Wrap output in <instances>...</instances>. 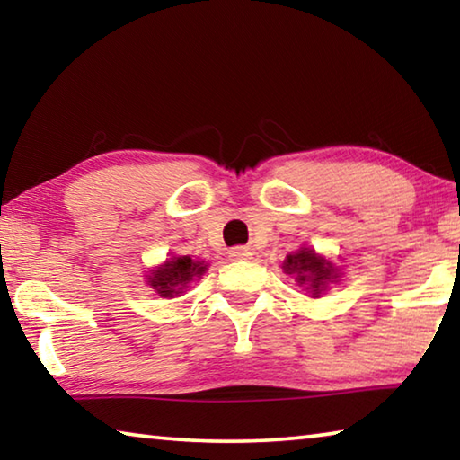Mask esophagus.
I'll list each match as a JSON object with an SVG mask.
<instances>
[{
    "instance_id": "1",
    "label": "esophagus",
    "mask_w": 460,
    "mask_h": 460,
    "mask_svg": "<svg viewBox=\"0 0 460 460\" xmlns=\"http://www.w3.org/2000/svg\"><path fill=\"white\" fill-rule=\"evenodd\" d=\"M229 258L231 260H237V261L249 260V258H252V252H249L247 247H233L231 252H229Z\"/></svg>"
}]
</instances>
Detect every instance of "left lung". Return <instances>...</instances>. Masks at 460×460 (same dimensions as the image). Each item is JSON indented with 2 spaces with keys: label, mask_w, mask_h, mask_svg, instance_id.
I'll return each instance as SVG.
<instances>
[{
  "label": "left lung",
  "mask_w": 460,
  "mask_h": 460,
  "mask_svg": "<svg viewBox=\"0 0 460 460\" xmlns=\"http://www.w3.org/2000/svg\"><path fill=\"white\" fill-rule=\"evenodd\" d=\"M282 270L284 274L294 278L302 290L308 292L310 298H321V294L329 290L331 284H339L342 278L341 268L324 255L316 253L313 247H300L298 252L286 255Z\"/></svg>",
  "instance_id": "1"
}]
</instances>
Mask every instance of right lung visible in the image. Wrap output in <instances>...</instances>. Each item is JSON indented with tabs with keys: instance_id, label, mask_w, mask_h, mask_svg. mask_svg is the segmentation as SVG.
Returning <instances> with one entry per match:
<instances>
[{
	"instance_id": "1",
	"label": "right lung",
	"mask_w": 460,
	"mask_h": 460,
	"mask_svg": "<svg viewBox=\"0 0 460 460\" xmlns=\"http://www.w3.org/2000/svg\"><path fill=\"white\" fill-rule=\"evenodd\" d=\"M208 263L202 260H192L190 255H172L164 263L150 270L146 276V284L160 296V298H178L182 296L192 282H197L205 271Z\"/></svg>"
}]
</instances>
